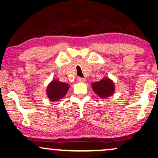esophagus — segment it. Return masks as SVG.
Here are the masks:
<instances>
[{
    "mask_svg": "<svg viewBox=\"0 0 158 158\" xmlns=\"http://www.w3.org/2000/svg\"><path fill=\"white\" fill-rule=\"evenodd\" d=\"M77 81H78L79 82H81V83H84L85 81V79L83 78V77H77Z\"/></svg>",
    "mask_w": 158,
    "mask_h": 158,
    "instance_id": "34e87169",
    "label": "esophagus"
}]
</instances>
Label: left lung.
I'll list each match as a JSON object with an SVG mask.
<instances>
[{"instance_id":"left-lung-1","label":"left lung","mask_w":158,"mask_h":158,"mask_svg":"<svg viewBox=\"0 0 158 158\" xmlns=\"http://www.w3.org/2000/svg\"><path fill=\"white\" fill-rule=\"evenodd\" d=\"M91 87L94 92L102 99L110 97L115 91L114 83L108 77L103 78L98 82L93 83Z\"/></svg>"}]
</instances>
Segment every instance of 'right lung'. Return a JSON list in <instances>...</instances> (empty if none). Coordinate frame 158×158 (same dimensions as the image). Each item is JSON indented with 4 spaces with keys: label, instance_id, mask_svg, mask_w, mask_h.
<instances>
[{
    "label": "right lung",
    "instance_id": "add662e5",
    "mask_svg": "<svg viewBox=\"0 0 158 158\" xmlns=\"http://www.w3.org/2000/svg\"><path fill=\"white\" fill-rule=\"evenodd\" d=\"M69 89L68 83L60 82L58 80L52 81L47 87V95L51 101H58L65 96Z\"/></svg>",
    "mask_w": 158,
    "mask_h": 158
}]
</instances>
